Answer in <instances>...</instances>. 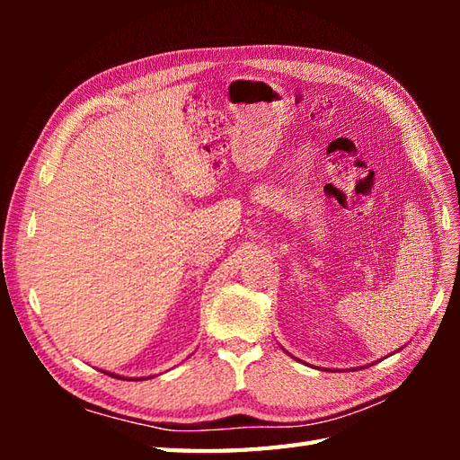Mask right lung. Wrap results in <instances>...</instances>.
Returning a JSON list of instances; mask_svg holds the SVG:
<instances>
[{
	"mask_svg": "<svg viewBox=\"0 0 460 460\" xmlns=\"http://www.w3.org/2000/svg\"><path fill=\"white\" fill-rule=\"evenodd\" d=\"M116 377H119V376H116ZM119 379H124V377H119Z\"/></svg>",
	"mask_w": 460,
	"mask_h": 460,
	"instance_id": "1",
	"label": "right lung"
}]
</instances>
